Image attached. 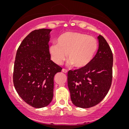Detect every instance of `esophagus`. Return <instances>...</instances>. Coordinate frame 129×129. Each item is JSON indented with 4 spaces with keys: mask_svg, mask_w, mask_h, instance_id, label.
<instances>
[{
    "mask_svg": "<svg viewBox=\"0 0 129 129\" xmlns=\"http://www.w3.org/2000/svg\"><path fill=\"white\" fill-rule=\"evenodd\" d=\"M62 72H64V73H66L67 72H68V70H67L66 69H62Z\"/></svg>",
    "mask_w": 129,
    "mask_h": 129,
    "instance_id": "obj_1",
    "label": "esophagus"
}]
</instances>
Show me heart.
<instances>
[{
	"mask_svg": "<svg viewBox=\"0 0 129 129\" xmlns=\"http://www.w3.org/2000/svg\"><path fill=\"white\" fill-rule=\"evenodd\" d=\"M57 43L52 44L49 48L52 60L61 64L68 56L70 64L77 68H83L90 62L98 47L94 37L76 31L62 33Z\"/></svg>",
	"mask_w": 129,
	"mask_h": 129,
	"instance_id": "1",
	"label": "heart"
}]
</instances>
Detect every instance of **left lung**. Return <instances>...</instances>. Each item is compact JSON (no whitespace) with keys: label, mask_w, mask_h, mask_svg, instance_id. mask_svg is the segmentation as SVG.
Returning <instances> with one entry per match:
<instances>
[{"label":"left lung","mask_w":129,"mask_h":129,"mask_svg":"<svg viewBox=\"0 0 129 129\" xmlns=\"http://www.w3.org/2000/svg\"><path fill=\"white\" fill-rule=\"evenodd\" d=\"M98 52L83 68L69 70L68 85L72 103L81 108L98 105L110 89L113 77V56L109 44L102 35L98 36Z\"/></svg>","instance_id":"obj_1"}]
</instances>
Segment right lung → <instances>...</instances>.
Segmentation results:
<instances>
[{
    "label": "right lung",
    "mask_w": 129,
    "mask_h": 129,
    "mask_svg": "<svg viewBox=\"0 0 129 129\" xmlns=\"http://www.w3.org/2000/svg\"><path fill=\"white\" fill-rule=\"evenodd\" d=\"M50 29L35 30L17 49L13 81L19 96L35 108L47 106L53 97L54 77L62 68L50 60Z\"/></svg>",
    "instance_id": "1"
}]
</instances>
